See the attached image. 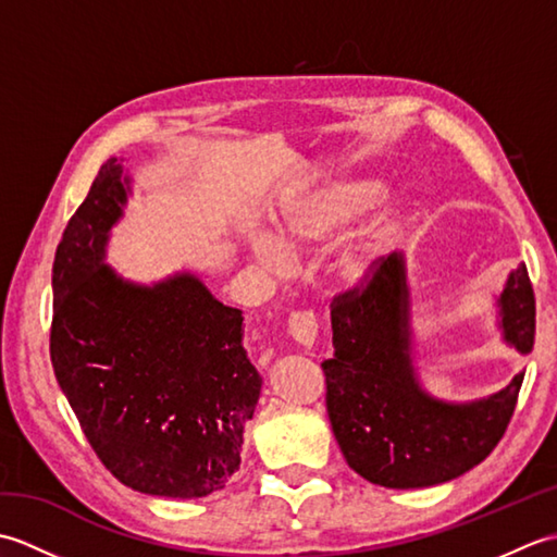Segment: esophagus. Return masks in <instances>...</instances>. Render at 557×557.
Returning <instances> with one entry per match:
<instances>
[{"label": "esophagus", "mask_w": 557, "mask_h": 557, "mask_svg": "<svg viewBox=\"0 0 557 557\" xmlns=\"http://www.w3.org/2000/svg\"><path fill=\"white\" fill-rule=\"evenodd\" d=\"M287 333L289 337L297 342L299 347L304 349H311L315 345V337H318V323H315V315L311 311H299V313H292L289 321H287Z\"/></svg>", "instance_id": "obj_1"}]
</instances>
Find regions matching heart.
Returning <instances> with one entry per match:
<instances>
[{"instance_id": "heart-1", "label": "heart", "mask_w": 557, "mask_h": 557, "mask_svg": "<svg viewBox=\"0 0 557 557\" xmlns=\"http://www.w3.org/2000/svg\"><path fill=\"white\" fill-rule=\"evenodd\" d=\"M387 191L375 176H342V180L315 182L292 196L272 222V234L258 232L248 248L260 265L272 272L289 268V256L311 251L333 239L371 210ZM399 227V206L387 203L366 220L349 239L339 246L335 268L342 277L359 280L369 272L377 256Z\"/></svg>"}]
</instances>
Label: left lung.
<instances>
[{
  "label": "left lung",
  "instance_id": "left-lung-1",
  "mask_svg": "<svg viewBox=\"0 0 557 557\" xmlns=\"http://www.w3.org/2000/svg\"><path fill=\"white\" fill-rule=\"evenodd\" d=\"M495 304L505 345L529 354L536 299L527 265L507 275ZM330 318L335 357L321 363L327 417L359 476L385 488H425L467 474L493 453L512 419L524 371L474 401L425 393L413 369L405 256L377 260L363 287L333 299Z\"/></svg>",
  "mask_w": 557,
  "mask_h": 557
}]
</instances>
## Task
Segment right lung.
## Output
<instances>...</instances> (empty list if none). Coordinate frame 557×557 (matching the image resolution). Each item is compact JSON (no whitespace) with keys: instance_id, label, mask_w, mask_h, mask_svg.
I'll return each mask as SVG.
<instances>
[{"instance_id":"add662e5","label":"right lung","mask_w":557,"mask_h":557,"mask_svg":"<svg viewBox=\"0 0 557 557\" xmlns=\"http://www.w3.org/2000/svg\"><path fill=\"white\" fill-rule=\"evenodd\" d=\"M132 176L102 164L69 220L52 268L50 357L90 447L124 486L206 498L242 465L260 375L244 349V315L194 272L156 285L104 263Z\"/></svg>"}]
</instances>
